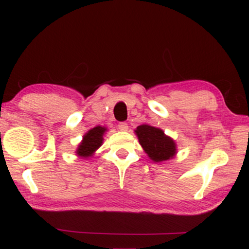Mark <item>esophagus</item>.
<instances>
[{"label":"esophagus","instance_id":"obj_1","mask_svg":"<svg viewBox=\"0 0 249 249\" xmlns=\"http://www.w3.org/2000/svg\"><path fill=\"white\" fill-rule=\"evenodd\" d=\"M118 129L120 131H127L128 130V124H127V122H120V124H118Z\"/></svg>","mask_w":249,"mask_h":249}]
</instances>
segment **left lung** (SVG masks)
I'll return each instance as SVG.
<instances>
[{
	"label": "left lung",
	"mask_w": 249,
	"mask_h": 249,
	"mask_svg": "<svg viewBox=\"0 0 249 249\" xmlns=\"http://www.w3.org/2000/svg\"><path fill=\"white\" fill-rule=\"evenodd\" d=\"M139 144L152 161H169L177 155V144L162 129L142 124L135 129Z\"/></svg>",
	"instance_id": "left-lung-1"
}]
</instances>
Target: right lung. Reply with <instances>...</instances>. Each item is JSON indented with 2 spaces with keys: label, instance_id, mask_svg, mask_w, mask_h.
Listing matches in <instances>:
<instances>
[{
  "label": "right lung",
  "instance_id": "add662e5",
  "mask_svg": "<svg viewBox=\"0 0 249 249\" xmlns=\"http://www.w3.org/2000/svg\"><path fill=\"white\" fill-rule=\"evenodd\" d=\"M107 131V127L96 125L91 128L83 136V141L79 142L76 149V155L79 158L88 159L95 154V152L101 147L104 141V135Z\"/></svg>",
  "mask_w": 249,
  "mask_h": 249
}]
</instances>
